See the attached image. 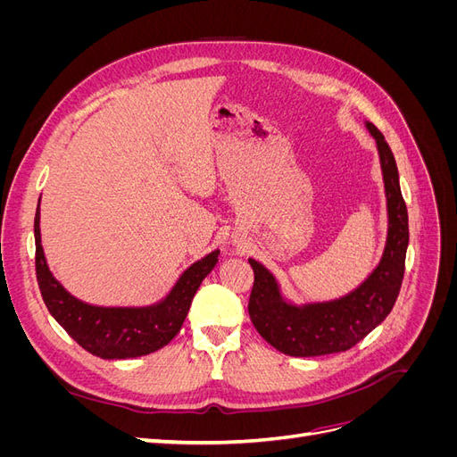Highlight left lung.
I'll return each instance as SVG.
<instances>
[{"label": "left lung", "instance_id": "8db88e82", "mask_svg": "<svg viewBox=\"0 0 457 457\" xmlns=\"http://www.w3.org/2000/svg\"><path fill=\"white\" fill-rule=\"evenodd\" d=\"M366 128L378 145L389 215L383 255L368 278L339 299L295 305L282 295L274 274L250 259L255 282L247 311L261 337L284 354L320 356L349 351L389 316L403 286L410 240L408 210L389 145L373 123L366 121Z\"/></svg>", "mask_w": 457, "mask_h": 457}]
</instances>
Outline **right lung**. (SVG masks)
I'll return each mask as SVG.
<instances>
[{
    "label": "right lung",
    "instance_id": "right-lung-1",
    "mask_svg": "<svg viewBox=\"0 0 457 457\" xmlns=\"http://www.w3.org/2000/svg\"><path fill=\"white\" fill-rule=\"evenodd\" d=\"M36 237V276L41 297L51 316L66 334L87 353L123 361L154 353L165 347L181 329L202 280L210 274L219 250L207 253L179 276L171 292L148 307H96L68 294L62 284L51 274L39 232V204L34 219Z\"/></svg>",
    "mask_w": 457,
    "mask_h": 457
}]
</instances>
